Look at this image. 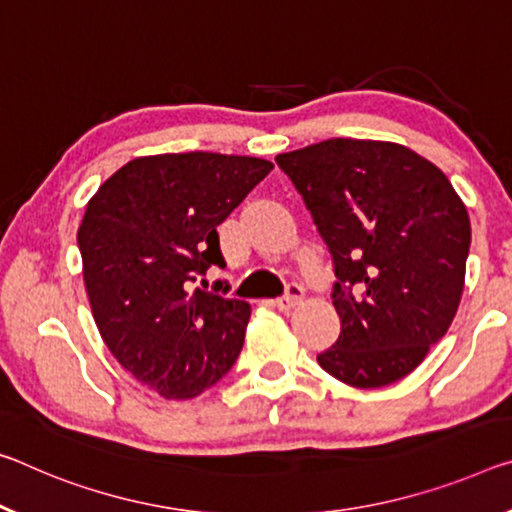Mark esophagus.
<instances>
[{"label":"esophagus","mask_w":512,"mask_h":512,"mask_svg":"<svg viewBox=\"0 0 512 512\" xmlns=\"http://www.w3.org/2000/svg\"><path fill=\"white\" fill-rule=\"evenodd\" d=\"M300 300H303V287H300V285H289L287 287V294L275 300V305H278L280 312H289V310H294V307L300 303Z\"/></svg>","instance_id":"obj_1"}]
</instances>
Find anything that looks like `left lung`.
I'll return each instance as SVG.
<instances>
[{
  "mask_svg": "<svg viewBox=\"0 0 512 512\" xmlns=\"http://www.w3.org/2000/svg\"><path fill=\"white\" fill-rule=\"evenodd\" d=\"M330 248L339 339L321 369L360 389L415 371L458 312L472 227L431 161L399 143L328 139L275 157Z\"/></svg>",
  "mask_w": 512,
  "mask_h": 512,
  "instance_id": "1",
  "label": "left lung"
}]
</instances>
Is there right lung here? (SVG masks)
<instances>
[{"mask_svg":"<svg viewBox=\"0 0 512 512\" xmlns=\"http://www.w3.org/2000/svg\"><path fill=\"white\" fill-rule=\"evenodd\" d=\"M271 170L237 154H154L116 170L88 200L77 243L97 330L123 369L164 399H193L239 358L250 305L218 294L221 282L214 291L193 282L223 269L216 227Z\"/></svg>","mask_w":512,"mask_h":512,"instance_id":"add662e5","label":"right lung"}]
</instances>
